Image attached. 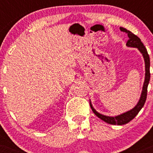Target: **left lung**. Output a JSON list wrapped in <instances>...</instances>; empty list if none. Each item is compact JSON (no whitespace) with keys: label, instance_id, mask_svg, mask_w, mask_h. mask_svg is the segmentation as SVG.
<instances>
[{"label":"left lung","instance_id":"1","mask_svg":"<svg viewBox=\"0 0 153 153\" xmlns=\"http://www.w3.org/2000/svg\"><path fill=\"white\" fill-rule=\"evenodd\" d=\"M120 29L123 32L126 33L128 36H129V40H127L126 43L127 47H136L141 52L142 54H143L144 60H145L146 76L144 84H143V91H142V94L141 97H140V100H139L138 103L136 104V106L133 109L129 110V111L126 112V113H123L121 115H119V116H117V117H107V116H104V115L97 113L95 109H94V108L93 107V106H92L91 102H90V107H91L92 110H93V112L97 117H98L99 118L103 120L104 122L107 123L109 124H113V125H124V124H126L129 122H130L131 120H133L136 117V115L139 113V112L143 107V106H144V104L146 102V100L147 88H148V85L149 83V79H150V71H149L150 60H149V56L148 54L146 48L145 47V46L143 45L141 40L136 35H135L134 33H132L131 31L128 30L123 27H120Z\"/></svg>","mask_w":153,"mask_h":153}]
</instances>
